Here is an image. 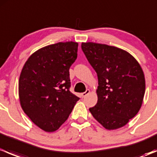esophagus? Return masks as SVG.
Segmentation results:
<instances>
[{"label": "esophagus", "mask_w": 157, "mask_h": 157, "mask_svg": "<svg viewBox=\"0 0 157 157\" xmlns=\"http://www.w3.org/2000/svg\"><path fill=\"white\" fill-rule=\"evenodd\" d=\"M90 93V90H86V91L84 92V93H81V97H82V98H84V97H86V96H87V95H88L89 93Z\"/></svg>", "instance_id": "obj_1"}]
</instances>
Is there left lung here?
Segmentation results:
<instances>
[{
  "label": "left lung",
  "instance_id": "obj_1",
  "mask_svg": "<svg viewBox=\"0 0 157 157\" xmlns=\"http://www.w3.org/2000/svg\"><path fill=\"white\" fill-rule=\"evenodd\" d=\"M81 48L98 76V101L90 112L107 130L126 125L143 103L145 77L140 64L115 46L89 42Z\"/></svg>",
  "mask_w": 157,
  "mask_h": 157
}]
</instances>
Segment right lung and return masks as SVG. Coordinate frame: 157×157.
Masks as SVG:
<instances>
[{
  "mask_svg": "<svg viewBox=\"0 0 157 157\" xmlns=\"http://www.w3.org/2000/svg\"><path fill=\"white\" fill-rule=\"evenodd\" d=\"M77 48L74 42L43 47L30 55L20 73V105L30 120L46 132L61 127L80 99L69 90V69L77 59Z\"/></svg>",
  "mask_w": 157,
  "mask_h": 157,
  "instance_id": "1",
  "label": "right lung"
}]
</instances>
